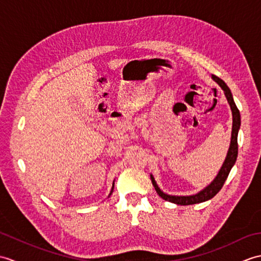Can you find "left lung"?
Segmentation results:
<instances>
[{
    "label": "left lung",
    "mask_w": 261,
    "mask_h": 261,
    "mask_svg": "<svg viewBox=\"0 0 261 261\" xmlns=\"http://www.w3.org/2000/svg\"><path fill=\"white\" fill-rule=\"evenodd\" d=\"M212 80L218 83V85L222 88L224 92V95L228 99V103L231 108L232 111V134H231V141H230V147L228 153H226V157L224 163L222 165V167L219 170L218 175L215 176V178L211 181V184L207 185L205 188H203L202 191H199L198 193L194 194V195H188V196H177V195H169V194L164 193L162 190H160L159 186L157 185L156 180H154L153 176L150 175V178L152 181V185L156 190L158 195L162 197L165 201H168L171 203H175L177 205H192V204H197V203H202V202H206L208 199L213 198L216 194H218L222 186L224 185V182L228 178V176L230 174V171L233 167L236 162H237V157H238V134H239L240 130V125H241V116L240 112L238 110L237 105L233 101V96H232V93L230 91V88L225 83L216 77L215 75H212Z\"/></svg>",
    "instance_id": "obj_1"
}]
</instances>
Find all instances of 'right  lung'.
Here are the masks:
<instances>
[{"label": "right lung", "instance_id": "1", "mask_svg": "<svg viewBox=\"0 0 261 261\" xmlns=\"http://www.w3.org/2000/svg\"><path fill=\"white\" fill-rule=\"evenodd\" d=\"M113 190H114V180H113V184H112V188H111V192H110V194H109V197L111 196V194H112Z\"/></svg>", "mask_w": 261, "mask_h": 261}]
</instances>
